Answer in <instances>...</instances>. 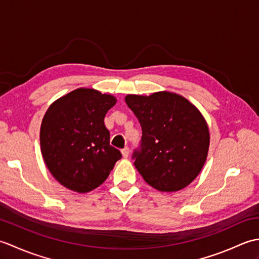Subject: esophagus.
I'll return each instance as SVG.
<instances>
[{"instance_id":"34e87169","label":"esophagus","mask_w":259,"mask_h":259,"mask_svg":"<svg viewBox=\"0 0 259 259\" xmlns=\"http://www.w3.org/2000/svg\"><path fill=\"white\" fill-rule=\"evenodd\" d=\"M121 153H122V156H123V158H126L129 156V148L128 147H124L122 150H121Z\"/></svg>"}]
</instances>
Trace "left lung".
I'll list each match as a JSON object with an SVG mask.
<instances>
[{"label":"left lung","mask_w":259,"mask_h":259,"mask_svg":"<svg viewBox=\"0 0 259 259\" xmlns=\"http://www.w3.org/2000/svg\"><path fill=\"white\" fill-rule=\"evenodd\" d=\"M125 102L138 118L142 136L134 150L135 166L153 188L177 191L188 186L205 164L209 130L198 109L171 92L129 95Z\"/></svg>","instance_id":"left-lung-1"}]
</instances>
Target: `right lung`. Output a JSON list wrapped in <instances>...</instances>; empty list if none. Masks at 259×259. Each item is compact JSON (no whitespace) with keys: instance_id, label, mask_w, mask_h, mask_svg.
I'll return each instance as SVG.
<instances>
[{"instance_id":"obj_1","label":"right lung","mask_w":259,"mask_h":259,"mask_svg":"<svg viewBox=\"0 0 259 259\" xmlns=\"http://www.w3.org/2000/svg\"><path fill=\"white\" fill-rule=\"evenodd\" d=\"M117 100L93 89H76L60 98L42 120L43 159L60 184L78 192L100 186L122 157L110 145L104 117Z\"/></svg>"}]
</instances>
